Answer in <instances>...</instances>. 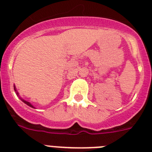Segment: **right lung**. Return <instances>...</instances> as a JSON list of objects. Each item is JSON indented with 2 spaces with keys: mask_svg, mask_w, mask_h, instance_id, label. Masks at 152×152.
<instances>
[{
  "mask_svg": "<svg viewBox=\"0 0 152 152\" xmlns=\"http://www.w3.org/2000/svg\"><path fill=\"white\" fill-rule=\"evenodd\" d=\"M13 87H14V91H16V93H17V95H18V94H18V92H17V90H16V88H15V85L13 86ZM20 99H21V98H20ZM21 100H22V101H23V103H26V105H28V106H29V107H33V108H34V107H33V105H32V104H31V103H29V102H28V101H26V100H23V99H21Z\"/></svg>",
  "mask_w": 152,
  "mask_h": 152,
  "instance_id": "obj_1",
  "label": "right lung"
}]
</instances>
